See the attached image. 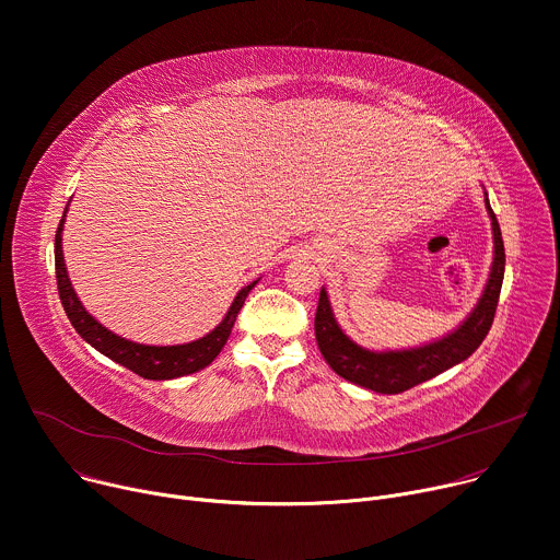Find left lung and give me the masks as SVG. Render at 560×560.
Here are the masks:
<instances>
[{
    "mask_svg": "<svg viewBox=\"0 0 560 560\" xmlns=\"http://www.w3.org/2000/svg\"><path fill=\"white\" fill-rule=\"evenodd\" d=\"M485 209L491 220L493 233V260L489 269V278L485 282L482 295L476 306L467 314V318L447 336L424 342L420 347L409 349H389L374 351L351 340L342 327L338 325L334 308L329 302V293L323 287L318 312H316V340L323 358L336 371V374L358 387L371 389L376 394H400L407 392L433 376L443 374L454 364L467 360L489 334L493 323L495 304H499L503 276H505V246L499 220H495L487 194Z\"/></svg>",
    "mask_w": 560,
    "mask_h": 560,
    "instance_id": "8db88e82",
    "label": "left lung"
}]
</instances>
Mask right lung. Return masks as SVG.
<instances>
[{"label": "right lung", "mask_w": 560, "mask_h": 560, "mask_svg": "<svg viewBox=\"0 0 560 560\" xmlns=\"http://www.w3.org/2000/svg\"><path fill=\"white\" fill-rule=\"evenodd\" d=\"M67 211H69V205H67L65 215H61L57 233H55V276H57L61 306H65V312H67L71 325L75 327V331L100 353H104L106 358H110L113 362H117L121 366L131 369L133 374L142 376L147 381H173V378L196 374V371L209 366L218 358L222 347L226 345L248 291L258 284L260 278L254 280L252 284L242 287L237 291V295L233 298L222 323L213 331H209L207 336H202L194 342L162 347V345H142V342L127 340V338L113 334L110 329H106L102 323H97L86 312L82 300L78 298V293L71 284L67 262H65V252H61V231H65Z\"/></svg>", "instance_id": "obj_1"}]
</instances>
